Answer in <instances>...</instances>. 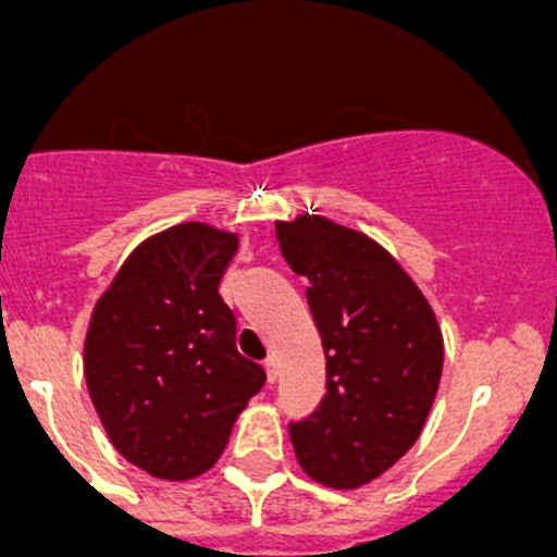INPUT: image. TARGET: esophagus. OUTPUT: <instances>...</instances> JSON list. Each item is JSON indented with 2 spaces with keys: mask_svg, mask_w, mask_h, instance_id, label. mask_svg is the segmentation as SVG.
I'll return each instance as SVG.
<instances>
[{
  "mask_svg": "<svg viewBox=\"0 0 557 557\" xmlns=\"http://www.w3.org/2000/svg\"><path fill=\"white\" fill-rule=\"evenodd\" d=\"M263 369H267V380L269 383H274V380L280 377V363H277V358H267V363H263Z\"/></svg>",
  "mask_w": 557,
  "mask_h": 557,
  "instance_id": "34e87169",
  "label": "esophagus"
}]
</instances>
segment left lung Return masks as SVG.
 <instances>
[{
	"instance_id": "1",
	"label": "left lung",
	"mask_w": 557,
	"mask_h": 557,
	"mask_svg": "<svg viewBox=\"0 0 557 557\" xmlns=\"http://www.w3.org/2000/svg\"><path fill=\"white\" fill-rule=\"evenodd\" d=\"M274 232L288 267L310 280L325 352V396L288 425L290 442L307 476L356 491L418 442L442 380V329L423 290L367 234L307 212Z\"/></svg>"
}]
</instances>
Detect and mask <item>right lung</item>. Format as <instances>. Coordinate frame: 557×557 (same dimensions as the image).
Segmentation results:
<instances>
[{
	"label": "right lung",
	"instance_id": "add662e5",
	"mask_svg": "<svg viewBox=\"0 0 557 557\" xmlns=\"http://www.w3.org/2000/svg\"><path fill=\"white\" fill-rule=\"evenodd\" d=\"M239 237L207 223L153 234L99 296L83 372L112 447L159 480H190L221 458L239 412L267 383L237 350L218 294Z\"/></svg>",
	"mask_w": 557,
	"mask_h": 557
}]
</instances>
